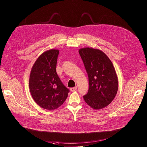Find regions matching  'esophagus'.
Masks as SVG:
<instances>
[{"label": "esophagus", "mask_w": 147, "mask_h": 147, "mask_svg": "<svg viewBox=\"0 0 147 147\" xmlns=\"http://www.w3.org/2000/svg\"><path fill=\"white\" fill-rule=\"evenodd\" d=\"M77 87H74V88H70V91H72V92H73V91H76V90H77Z\"/></svg>", "instance_id": "esophagus-1"}]
</instances>
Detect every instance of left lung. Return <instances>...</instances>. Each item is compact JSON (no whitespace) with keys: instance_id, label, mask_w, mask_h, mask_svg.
Returning a JSON list of instances; mask_svg holds the SVG:
<instances>
[{"instance_id":"left-lung-1","label":"left lung","mask_w":147,"mask_h":147,"mask_svg":"<svg viewBox=\"0 0 147 147\" xmlns=\"http://www.w3.org/2000/svg\"><path fill=\"white\" fill-rule=\"evenodd\" d=\"M79 53L88 74V92L84 99L94 110L103 109L117 94L119 82L115 67L108 56L98 49L83 48Z\"/></svg>"}]
</instances>
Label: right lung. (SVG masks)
Here are the masks:
<instances>
[{
	"instance_id": "1",
	"label": "right lung",
	"mask_w": 147,
	"mask_h": 147,
	"mask_svg": "<svg viewBox=\"0 0 147 147\" xmlns=\"http://www.w3.org/2000/svg\"><path fill=\"white\" fill-rule=\"evenodd\" d=\"M59 54L58 49L44 52L36 59L30 73L29 87L32 98L40 107L50 111L61 106L69 92L56 73Z\"/></svg>"
}]
</instances>
